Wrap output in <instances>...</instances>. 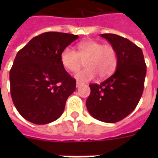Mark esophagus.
<instances>
[{"label": "esophagus", "mask_w": 158, "mask_h": 158, "mask_svg": "<svg viewBox=\"0 0 158 158\" xmlns=\"http://www.w3.org/2000/svg\"><path fill=\"white\" fill-rule=\"evenodd\" d=\"M81 83H80V82H79V81H77L76 82V87H77V88H79V86H80V85H81Z\"/></svg>", "instance_id": "34e87169"}]
</instances>
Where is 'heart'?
Listing matches in <instances>:
<instances>
[{
	"label": "heart",
	"mask_w": 158,
	"mask_h": 158,
	"mask_svg": "<svg viewBox=\"0 0 158 158\" xmlns=\"http://www.w3.org/2000/svg\"><path fill=\"white\" fill-rule=\"evenodd\" d=\"M84 60L86 67L75 75L78 80L90 81L98 74L100 78H106L115 70L117 64V53L112 46L89 40L78 43L77 52L67 47L60 54L62 65L71 73L78 71Z\"/></svg>",
	"instance_id": "1"
}]
</instances>
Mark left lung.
Returning <instances> with one entry per match:
<instances>
[{
	"mask_svg": "<svg viewBox=\"0 0 158 158\" xmlns=\"http://www.w3.org/2000/svg\"><path fill=\"white\" fill-rule=\"evenodd\" d=\"M117 53L116 70L100 84H89L87 109L97 120L120 121L135 110L142 97L147 67L142 49L129 39L112 33L101 34Z\"/></svg>",
	"mask_w": 158,
	"mask_h": 158,
	"instance_id": "left-lung-1",
	"label": "left lung"
}]
</instances>
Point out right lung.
<instances>
[{
  "instance_id": "add662e5",
  "label": "right lung",
  "mask_w": 158,
  "mask_h": 158,
  "mask_svg": "<svg viewBox=\"0 0 158 158\" xmlns=\"http://www.w3.org/2000/svg\"><path fill=\"white\" fill-rule=\"evenodd\" d=\"M78 35L48 32L31 39L14 60L10 71L14 105L25 120L45 125L57 120L76 81L64 69L60 54Z\"/></svg>"
}]
</instances>
